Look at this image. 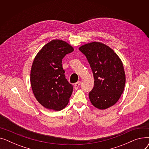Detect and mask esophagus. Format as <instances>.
<instances>
[{
    "instance_id": "obj_1",
    "label": "esophagus",
    "mask_w": 149,
    "mask_h": 149,
    "mask_svg": "<svg viewBox=\"0 0 149 149\" xmlns=\"http://www.w3.org/2000/svg\"><path fill=\"white\" fill-rule=\"evenodd\" d=\"M80 85V81H78V82L75 83V84H74V88H75V89H77L78 88H79Z\"/></svg>"
}]
</instances>
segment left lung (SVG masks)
<instances>
[{
	"mask_svg": "<svg viewBox=\"0 0 149 149\" xmlns=\"http://www.w3.org/2000/svg\"><path fill=\"white\" fill-rule=\"evenodd\" d=\"M79 50L86 57L94 78V86L89 93L91 103L101 110L113 106L126 83L121 59L110 47L101 42L83 45Z\"/></svg>",
	"mask_w": 149,
	"mask_h": 149,
	"instance_id": "1",
	"label": "left lung"
}]
</instances>
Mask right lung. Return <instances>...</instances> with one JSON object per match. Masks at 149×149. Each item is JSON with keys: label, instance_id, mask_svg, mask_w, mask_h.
Masks as SVG:
<instances>
[{"label": "right lung", "instance_id": "obj_1", "mask_svg": "<svg viewBox=\"0 0 149 149\" xmlns=\"http://www.w3.org/2000/svg\"><path fill=\"white\" fill-rule=\"evenodd\" d=\"M74 48L61 40H53L43 46L35 57L30 81L38 102L46 109L59 111L68 104L73 86L66 79L62 59Z\"/></svg>", "mask_w": 149, "mask_h": 149}]
</instances>
